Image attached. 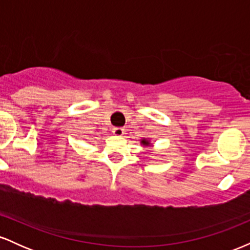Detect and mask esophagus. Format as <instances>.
Returning a JSON list of instances; mask_svg holds the SVG:
<instances>
[{
    "label": "esophagus",
    "mask_w": 250,
    "mask_h": 250,
    "mask_svg": "<svg viewBox=\"0 0 250 250\" xmlns=\"http://www.w3.org/2000/svg\"><path fill=\"white\" fill-rule=\"evenodd\" d=\"M113 134L116 135V136H122L125 134V129L122 127H115L113 128Z\"/></svg>",
    "instance_id": "1"
}]
</instances>
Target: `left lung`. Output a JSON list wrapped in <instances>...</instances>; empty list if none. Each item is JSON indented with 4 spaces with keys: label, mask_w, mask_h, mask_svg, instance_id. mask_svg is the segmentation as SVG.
I'll use <instances>...</instances> for the list:
<instances>
[{
    "label": "left lung",
    "mask_w": 250,
    "mask_h": 250,
    "mask_svg": "<svg viewBox=\"0 0 250 250\" xmlns=\"http://www.w3.org/2000/svg\"><path fill=\"white\" fill-rule=\"evenodd\" d=\"M141 146H143V147H151V142L150 140L149 139H146V137H143V139L141 140Z\"/></svg>",
    "instance_id": "1"
}]
</instances>
